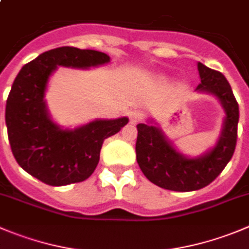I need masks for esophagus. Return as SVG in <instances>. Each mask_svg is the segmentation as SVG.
Returning a JSON list of instances; mask_svg holds the SVG:
<instances>
[{"instance_id":"34e87169","label":"esophagus","mask_w":249,"mask_h":249,"mask_svg":"<svg viewBox=\"0 0 249 249\" xmlns=\"http://www.w3.org/2000/svg\"><path fill=\"white\" fill-rule=\"evenodd\" d=\"M129 118L131 124H138V123H140L141 119H142V114H141L140 111H131V113L129 114Z\"/></svg>"}]
</instances>
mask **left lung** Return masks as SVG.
<instances>
[{"mask_svg":"<svg viewBox=\"0 0 249 249\" xmlns=\"http://www.w3.org/2000/svg\"><path fill=\"white\" fill-rule=\"evenodd\" d=\"M200 83L195 90L217 99L225 113L215 145L199 156H189L167 138L157 122L148 118L138 124L136 161L150 182L174 192H193L215 179L232 159L236 148L238 104L221 72L198 62Z\"/></svg>","mask_w":249,"mask_h":249,"instance_id":"obj_1","label":"left lung"}]
</instances>
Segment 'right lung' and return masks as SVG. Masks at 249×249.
<instances>
[{
    "label": "right lung",
    "instance_id": "obj_1",
    "mask_svg": "<svg viewBox=\"0 0 249 249\" xmlns=\"http://www.w3.org/2000/svg\"><path fill=\"white\" fill-rule=\"evenodd\" d=\"M108 62L101 51L62 46L20 69L7 98L6 125L13 156L30 176L54 187L83 182L96 169L104 140L129 123L126 117L94 119L72 129L49 113L45 94L57 67L89 70Z\"/></svg>",
    "mask_w": 249,
    "mask_h": 249
}]
</instances>
